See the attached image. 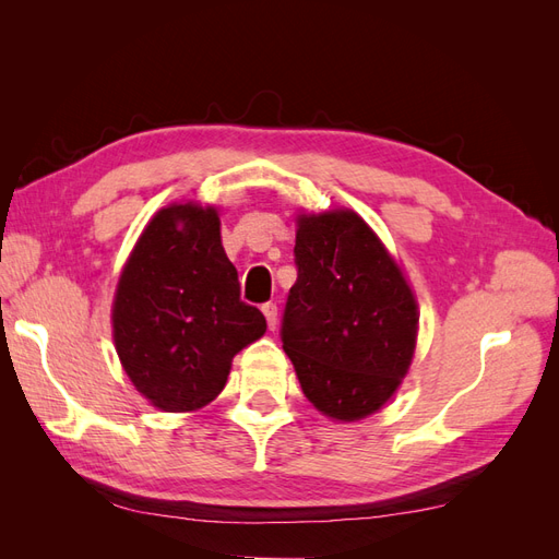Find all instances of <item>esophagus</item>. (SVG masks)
I'll return each instance as SVG.
<instances>
[{
  "instance_id": "34e87169",
  "label": "esophagus",
  "mask_w": 559,
  "mask_h": 559,
  "mask_svg": "<svg viewBox=\"0 0 559 559\" xmlns=\"http://www.w3.org/2000/svg\"><path fill=\"white\" fill-rule=\"evenodd\" d=\"M261 310H263V314L267 319V329L275 331L277 329V306H275V302H265Z\"/></svg>"
}]
</instances>
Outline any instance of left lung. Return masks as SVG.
I'll list each match as a JSON object with an SVG mask.
<instances>
[{
  "label": "left lung",
  "mask_w": 559,
  "mask_h": 559,
  "mask_svg": "<svg viewBox=\"0 0 559 559\" xmlns=\"http://www.w3.org/2000/svg\"><path fill=\"white\" fill-rule=\"evenodd\" d=\"M294 257L280 335L302 394L343 421L380 411L408 373L417 337L401 267L349 210L300 216Z\"/></svg>",
  "instance_id": "1"
}]
</instances>
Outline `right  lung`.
Instances as JSON below:
<instances>
[{
    "instance_id": "1",
    "label": "right lung",
    "mask_w": 559,
    "mask_h": 559,
    "mask_svg": "<svg viewBox=\"0 0 559 559\" xmlns=\"http://www.w3.org/2000/svg\"><path fill=\"white\" fill-rule=\"evenodd\" d=\"M265 333L240 298L216 210H160L118 280L114 343L128 378L165 413L198 411L222 392L235 354Z\"/></svg>"
}]
</instances>
